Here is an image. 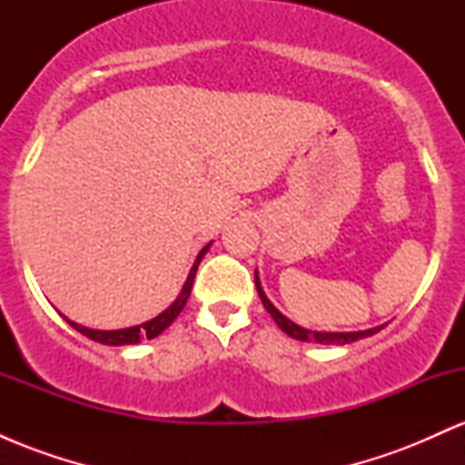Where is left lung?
Returning a JSON list of instances; mask_svg holds the SVG:
<instances>
[{
	"instance_id": "obj_1",
	"label": "left lung",
	"mask_w": 465,
	"mask_h": 465,
	"mask_svg": "<svg viewBox=\"0 0 465 465\" xmlns=\"http://www.w3.org/2000/svg\"><path fill=\"white\" fill-rule=\"evenodd\" d=\"M255 288H258V295L264 303L266 312L275 319V323L280 325V328L284 330L288 336H292V339H297V341H314V343H322V345H345V343H354V341L367 339V336L381 332V330L387 325V323H382V325H376V328H370V330H359V332H312V330H306V328H302V325L292 323L291 319L284 317V314L277 311L273 303H271L269 297L264 295L262 284H260L258 271H255Z\"/></svg>"
}]
</instances>
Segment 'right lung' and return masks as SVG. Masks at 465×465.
Segmentation results:
<instances>
[{"label":"right lung","instance_id":"obj_1","mask_svg":"<svg viewBox=\"0 0 465 465\" xmlns=\"http://www.w3.org/2000/svg\"><path fill=\"white\" fill-rule=\"evenodd\" d=\"M210 247H212V242L205 244V247L201 249V253L196 255L194 264H192V269L188 273V280H185L183 288H181L177 300L170 303V306L165 308L162 314H157V317L151 319V322H143L140 325H133V328H122V330H92V328H84V325H80V323L69 322V319H67V323L72 325L74 330H78L80 334L87 336V339L98 341V343H103V345H135L143 339H154V336L162 334L163 330L168 328V325L179 317V312L183 311L185 302H188V297H190L192 284H194L196 269H199L203 255L207 253V249H210Z\"/></svg>","mask_w":465,"mask_h":465}]
</instances>
